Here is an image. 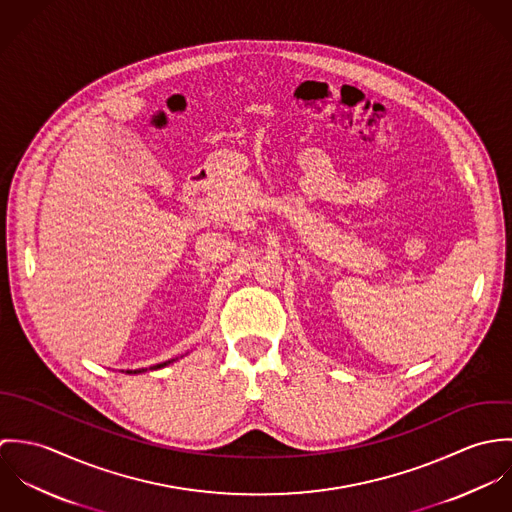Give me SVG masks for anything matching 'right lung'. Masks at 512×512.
<instances>
[{"mask_svg":"<svg viewBox=\"0 0 512 512\" xmlns=\"http://www.w3.org/2000/svg\"><path fill=\"white\" fill-rule=\"evenodd\" d=\"M169 363H173V361H165V363H161V365L149 366V368H161V366L169 365ZM144 370V368H142ZM142 370H128L130 374L134 372V374H138V372H142Z\"/></svg>","mask_w":512,"mask_h":512,"instance_id":"obj_1","label":"right lung"}]
</instances>
